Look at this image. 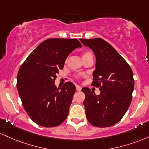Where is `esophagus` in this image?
I'll return each instance as SVG.
<instances>
[{
    "label": "esophagus",
    "mask_w": 149,
    "mask_h": 149,
    "mask_svg": "<svg viewBox=\"0 0 149 149\" xmlns=\"http://www.w3.org/2000/svg\"><path fill=\"white\" fill-rule=\"evenodd\" d=\"M76 89H77V91H81V86H78V85H76Z\"/></svg>",
    "instance_id": "obj_1"
}]
</instances>
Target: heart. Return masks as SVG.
<instances>
[{"label":"heart","mask_w":149,"mask_h":149,"mask_svg":"<svg viewBox=\"0 0 149 149\" xmlns=\"http://www.w3.org/2000/svg\"><path fill=\"white\" fill-rule=\"evenodd\" d=\"M89 56H92V54H91V53L90 52V51H85V52L83 53V54H82V58H84V57ZM77 79H79V76H77Z\"/></svg>","instance_id":"heart-1"}]
</instances>
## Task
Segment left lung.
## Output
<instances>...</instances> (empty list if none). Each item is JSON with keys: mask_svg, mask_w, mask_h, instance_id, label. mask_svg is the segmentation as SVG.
Here are the masks:
<instances>
[{"mask_svg": "<svg viewBox=\"0 0 149 149\" xmlns=\"http://www.w3.org/2000/svg\"><path fill=\"white\" fill-rule=\"evenodd\" d=\"M96 55V70L91 86L99 88L96 95L87 87L81 91L86 119L97 127H108L123 118L132 99L134 86L130 65L111 44L101 38L80 39Z\"/></svg>", "mask_w": 149, "mask_h": 149, "instance_id": "left-lung-1", "label": "left lung"}]
</instances>
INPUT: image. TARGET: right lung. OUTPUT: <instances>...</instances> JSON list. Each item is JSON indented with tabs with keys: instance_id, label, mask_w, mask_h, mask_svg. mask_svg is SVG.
<instances>
[{
	"instance_id": "add662e5",
	"label": "right lung",
	"mask_w": 149,
	"mask_h": 149,
	"mask_svg": "<svg viewBox=\"0 0 149 149\" xmlns=\"http://www.w3.org/2000/svg\"><path fill=\"white\" fill-rule=\"evenodd\" d=\"M81 46L76 38H48L22 64L17 88L25 111L37 125L53 127L68 117L76 88L68 81L57 88L54 82L68 55Z\"/></svg>"
}]
</instances>
